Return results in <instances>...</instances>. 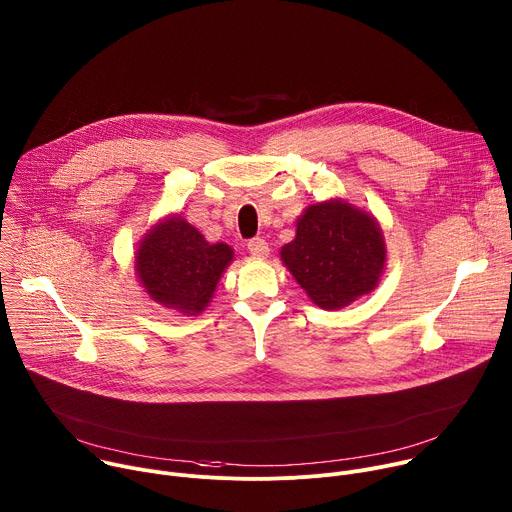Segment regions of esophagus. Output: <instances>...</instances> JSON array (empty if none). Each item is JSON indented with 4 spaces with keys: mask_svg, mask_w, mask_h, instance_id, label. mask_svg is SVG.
Instances as JSON below:
<instances>
[{
    "mask_svg": "<svg viewBox=\"0 0 512 512\" xmlns=\"http://www.w3.org/2000/svg\"><path fill=\"white\" fill-rule=\"evenodd\" d=\"M247 249H249V253H251L253 257H259V259H265V257L269 255V245H267V241L261 239V237L251 239V241L247 243Z\"/></svg>",
    "mask_w": 512,
    "mask_h": 512,
    "instance_id": "obj_1",
    "label": "esophagus"
}]
</instances>
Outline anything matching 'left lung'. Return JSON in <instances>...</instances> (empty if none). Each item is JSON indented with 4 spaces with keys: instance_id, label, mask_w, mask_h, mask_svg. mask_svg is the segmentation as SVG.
Returning <instances> with one entry per match:
<instances>
[{
    "instance_id": "8db88e82",
    "label": "left lung",
    "mask_w": 512,
    "mask_h": 512,
    "mask_svg": "<svg viewBox=\"0 0 512 512\" xmlns=\"http://www.w3.org/2000/svg\"><path fill=\"white\" fill-rule=\"evenodd\" d=\"M281 259L314 304L338 310L375 289L385 243L373 216L342 200L318 202L298 218L296 239Z\"/></svg>"
}]
</instances>
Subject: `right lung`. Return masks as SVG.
<instances>
[{
	"label": "right lung",
	"mask_w": 512,
	"mask_h": 512,
	"mask_svg": "<svg viewBox=\"0 0 512 512\" xmlns=\"http://www.w3.org/2000/svg\"><path fill=\"white\" fill-rule=\"evenodd\" d=\"M231 261L229 245H210L184 218L172 216L145 235L135 269L154 302L192 316L208 306Z\"/></svg>",
	"instance_id": "right-lung-1"
}]
</instances>
